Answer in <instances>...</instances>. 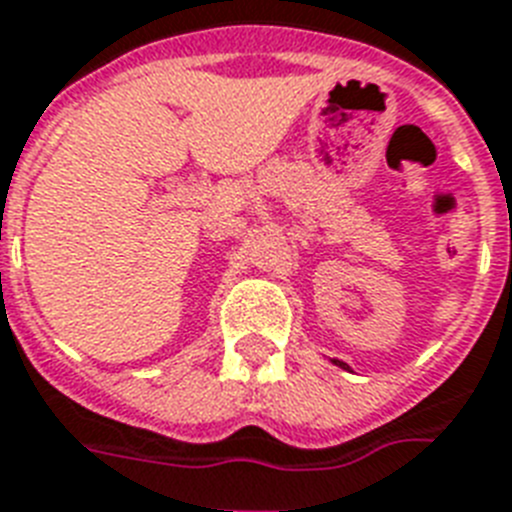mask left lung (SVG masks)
<instances>
[{
    "mask_svg": "<svg viewBox=\"0 0 512 512\" xmlns=\"http://www.w3.org/2000/svg\"><path fill=\"white\" fill-rule=\"evenodd\" d=\"M335 363H337V366H340V369H348V371H350L348 363H342V361H335Z\"/></svg>",
    "mask_w": 512,
    "mask_h": 512,
    "instance_id": "obj_1",
    "label": "left lung"
}]
</instances>
